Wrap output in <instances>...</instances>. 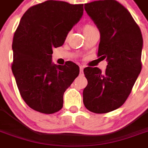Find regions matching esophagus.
Masks as SVG:
<instances>
[{"mask_svg":"<svg viewBox=\"0 0 148 148\" xmlns=\"http://www.w3.org/2000/svg\"><path fill=\"white\" fill-rule=\"evenodd\" d=\"M83 70H84L83 66H80V74H82V73H83Z\"/></svg>","mask_w":148,"mask_h":148,"instance_id":"obj_1","label":"esophagus"}]
</instances>
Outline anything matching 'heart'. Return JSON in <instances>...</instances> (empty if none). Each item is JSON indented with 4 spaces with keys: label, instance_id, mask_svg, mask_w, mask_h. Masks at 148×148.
<instances>
[{
    "label": "heart",
    "instance_id": "obj_1",
    "mask_svg": "<svg viewBox=\"0 0 148 148\" xmlns=\"http://www.w3.org/2000/svg\"><path fill=\"white\" fill-rule=\"evenodd\" d=\"M92 28H94V27H93V26L90 25V24H86V25H84L83 27V32H86L88 31L91 30Z\"/></svg>",
    "mask_w": 148,
    "mask_h": 148
}]
</instances>
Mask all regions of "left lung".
I'll list each match as a JSON object with an SVG mask.
<instances>
[{
	"label": "left lung",
	"instance_id": "left-lung-1",
	"mask_svg": "<svg viewBox=\"0 0 148 148\" xmlns=\"http://www.w3.org/2000/svg\"><path fill=\"white\" fill-rule=\"evenodd\" d=\"M85 10L101 33L97 56L106 58V71L86 67L88 81L83 90L86 108L106 113L120 108L127 100L142 68L143 37L130 12L115 0L85 4Z\"/></svg>",
	"mask_w": 148,
	"mask_h": 148
}]
</instances>
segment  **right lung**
I'll return each instance as SVG.
<instances>
[{
    "mask_svg": "<svg viewBox=\"0 0 148 148\" xmlns=\"http://www.w3.org/2000/svg\"><path fill=\"white\" fill-rule=\"evenodd\" d=\"M83 5L47 1L25 12L12 41V71L22 98L31 109L52 114L63 105V94L79 74L71 61L52 63L53 48L61 47L80 21Z\"/></svg>",
    "mask_w": 148,
    "mask_h": 148,
    "instance_id": "1",
    "label": "right lung"
}]
</instances>
